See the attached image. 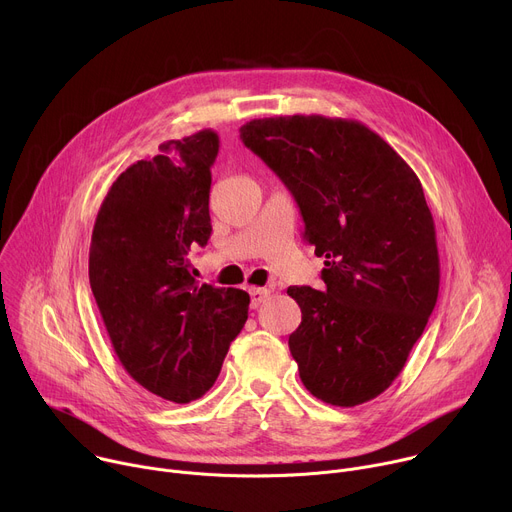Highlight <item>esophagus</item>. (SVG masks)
Wrapping results in <instances>:
<instances>
[{
  "instance_id": "1",
  "label": "esophagus",
  "mask_w": 512,
  "mask_h": 512,
  "mask_svg": "<svg viewBox=\"0 0 512 512\" xmlns=\"http://www.w3.org/2000/svg\"><path fill=\"white\" fill-rule=\"evenodd\" d=\"M249 296H251V308H259L265 302V298L269 296V291L265 287H251Z\"/></svg>"
}]
</instances>
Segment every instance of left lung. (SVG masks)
I'll return each mask as SVG.
<instances>
[{"instance_id": "1", "label": "left lung", "mask_w": 512, "mask_h": 512, "mask_svg": "<svg viewBox=\"0 0 512 512\" xmlns=\"http://www.w3.org/2000/svg\"><path fill=\"white\" fill-rule=\"evenodd\" d=\"M241 139L296 198L306 239L326 257L324 291L294 285L289 336L304 387L338 407L381 395L403 371L440 291L433 216L415 172L352 119H253Z\"/></svg>"}]
</instances>
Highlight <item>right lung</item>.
Segmentation results:
<instances>
[{
    "label": "right lung",
    "mask_w": 512,
    "mask_h": 512,
    "mask_svg": "<svg viewBox=\"0 0 512 512\" xmlns=\"http://www.w3.org/2000/svg\"><path fill=\"white\" fill-rule=\"evenodd\" d=\"M216 154L210 129L162 143L113 182L91 237L89 279L111 344L141 387L174 403L214 385L251 302L190 273V249L212 231Z\"/></svg>",
    "instance_id": "right-lung-1"
}]
</instances>
